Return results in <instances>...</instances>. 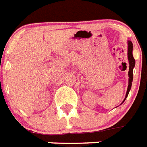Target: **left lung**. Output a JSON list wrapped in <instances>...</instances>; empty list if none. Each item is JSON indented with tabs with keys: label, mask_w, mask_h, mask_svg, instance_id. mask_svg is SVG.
<instances>
[{
	"label": "left lung",
	"mask_w": 147,
	"mask_h": 147,
	"mask_svg": "<svg viewBox=\"0 0 147 147\" xmlns=\"http://www.w3.org/2000/svg\"><path fill=\"white\" fill-rule=\"evenodd\" d=\"M127 59L129 62V71H128V86H127V90L126 96L124 98V101L122 102L121 104L124 102L126 98L128 96L129 92L131 90V86H132V82H133V70L135 67V60L133 57V44L131 41H127Z\"/></svg>",
	"instance_id": "left-lung-1"
}]
</instances>
